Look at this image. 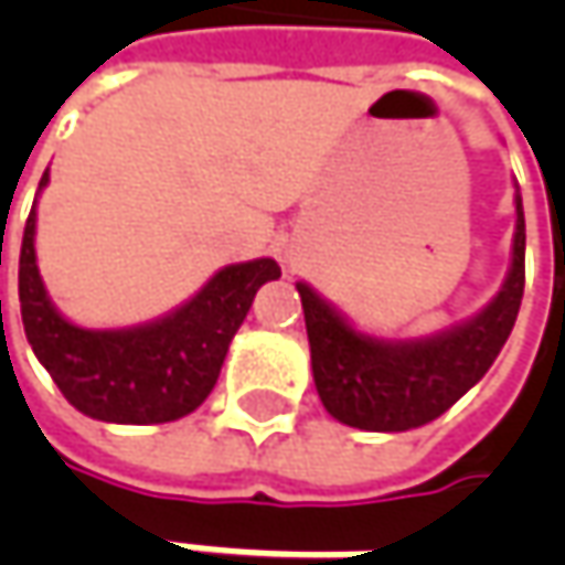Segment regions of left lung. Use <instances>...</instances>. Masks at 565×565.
Returning <instances> with one entry per match:
<instances>
[{
	"label": "left lung",
	"instance_id": "8db88e82",
	"mask_svg": "<svg viewBox=\"0 0 565 565\" xmlns=\"http://www.w3.org/2000/svg\"><path fill=\"white\" fill-rule=\"evenodd\" d=\"M525 292V213L515 194V242L503 289L481 315L424 339L364 337L298 282L320 402L337 422L361 430H412L488 374Z\"/></svg>",
	"mask_w": 565,
	"mask_h": 565
}]
</instances>
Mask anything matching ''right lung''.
Returning a JSON list of instances; mask_svg holds the SVG:
<instances>
[{"label": "right lung", "mask_w": 565, "mask_h": 565, "mask_svg": "<svg viewBox=\"0 0 565 565\" xmlns=\"http://www.w3.org/2000/svg\"><path fill=\"white\" fill-rule=\"evenodd\" d=\"M33 228L36 213L31 210L18 260L24 333L62 396L97 422L163 424L194 412L220 377L228 342L257 289L279 279V264L270 257L232 264L163 320L131 330H84L68 323L46 298Z\"/></svg>", "instance_id": "obj_1"}]
</instances>
